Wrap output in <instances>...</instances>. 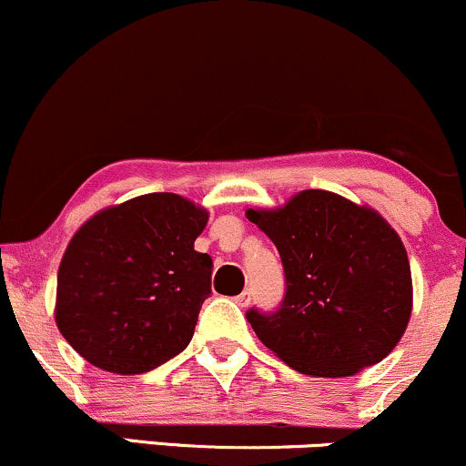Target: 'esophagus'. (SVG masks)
<instances>
[{"instance_id": "34e87169", "label": "esophagus", "mask_w": 466, "mask_h": 466, "mask_svg": "<svg viewBox=\"0 0 466 466\" xmlns=\"http://www.w3.org/2000/svg\"><path fill=\"white\" fill-rule=\"evenodd\" d=\"M234 300H237L238 307H248V304L251 302V291H249V289H245V291L240 293V296L234 298Z\"/></svg>"}]
</instances>
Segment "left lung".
Listing matches in <instances>:
<instances>
[{
  "label": "left lung",
  "mask_w": 466,
  "mask_h": 466,
  "mask_svg": "<svg viewBox=\"0 0 466 466\" xmlns=\"http://www.w3.org/2000/svg\"><path fill=\"white\" fill-rule=\"evenodd\" d=\"M245 215L285 267L280 309L248 311L267 349L313 377H350L392 352L411 315V271L386 218L329 190Z\"/></svg>",
  "instance_id": "8db88e82"
}]
</instances>
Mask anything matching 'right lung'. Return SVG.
I'll list each match as a JSON object with an SVG mask.
<instances>
[{
	"instance_id": "right-lung-1",
	"label": "right lung",
	"mask_w": 466,
	"mask_h": 466,
	"mask_svg": "<svg viewBox=\"0 0 466 466\" xmlns=\"http://www.w3.org/2000/svg\"><path fill=\"white\" fill-rule=\"evenodd\" d=\"M208 212L151 192L85 221L56 278L61 335L92 366L142 374L190 344L210 296L212 258L195 251Z\"/></svg>"
}]
</instances>
